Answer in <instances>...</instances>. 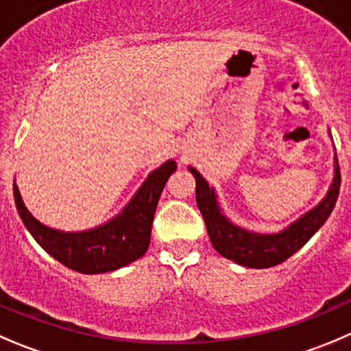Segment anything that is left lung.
Wrapping results in <instances>:
<instances>
[{
    "label": "left lung",
    "mask_w": 351,
    "mask_h": 351,
    "mask_svg": "<svg viewBox=\"0 0 351 351\" xmlns=\"http://www.w3.org/2000/svg\"><path fill=\"white\" fill-rule=\"evenodd\" d=\"M336 152V149H335ZM196 181V205L205 220L212 246L226 258L250 269H267L288 260L298 252L331 215L339 195L338 156L335 153V176L328 193L313 208L303 213L282 231L274 234H260L236 226L226 217L217 199V193L195 167H188Z\"/></svg>",
    "instance_id": "left-lung-1"
}]
</instances>
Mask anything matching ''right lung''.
Returning a JSON list of instances; mask_svg holds the SVG:
<instances>
[{
    "mask_svg": "<svg viewBox=\"0 0 351 351\" xmlns=\"http://www.w3.org/2000/svg\"><path fill=\"white\" fill-rule=\"evenodd\" d=\"M176 169L178 163L167 160L148 173L122 212L88 231H60L39 222L23 205L16 184H13V198L23 226L46 253L77 272L105 274L129 265L145 255L160 195Z\"/></svg>",
    "mask_w": 351,
    "mask_h": 351,
    "instance_id": "add662e5",
    "label": "right lung"
}]
</instances>
